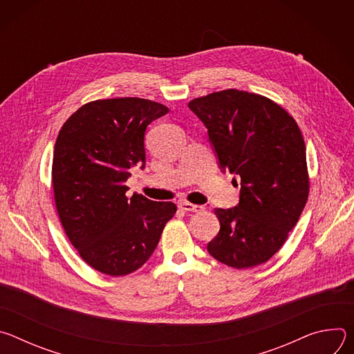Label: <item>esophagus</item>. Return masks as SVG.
Here are the masks:
<instances>
[{
	"label": "esophagus",
	"instance_id": "34e87169",
	"mask_svg": "<svg viewBox=\"0 0 354 354\" xmlns=\"http://www.w3.org/2000/svg\"><path fill=\"white\" fill-rule=\"evenodd\" d=\"M179 209L183 210V212H193V213H197V212H201L205 207L203 206H197V205H192L189 203V201H183V203L179 205Z\"/></svg>",
	"mask_w": 354,
	"mask_h": 354
}]
</instances>
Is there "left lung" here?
Segmentation results:
<instances>
[{
    "label": "left lung",
    "instance_id": "1",
    "mask_svg": "<svg viewBox=\"0 0 354 354\" xmlns=\"http://www.w3.org/2000/svg\"><path fill=\"white\" fill-rule=\"evenodd\" d=\"M189 109L206 126L220 169L241 179L239 203L214 210L220 231L209 254L235 269L262 265L283 246L306 207L304 138L281 106L258 93L213 92L190 100Z\"/></svg>",
    "mask_w": 354,
    "mask_h": 354
}]
</instances>
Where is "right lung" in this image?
<instances>
[{
    "mask_svg": "<svg viewBox=\"0 0 354 354\" xmlns=\"http://www.w3.org/2000/svg\"><path fill=\"white\" fill-rule=\"evenodd\" d=\"M169 109L141 97L99 99L63 124L53 154V190L62 225L95 270L124 276L153 255L172 201L126 197L131 169L145 167L147 126Z\"/></svg>",
    "mask_w": 354,
    "mask_h": 354,
    "instance_id": "1",
    "label": "right lung"
}]
</instances>
